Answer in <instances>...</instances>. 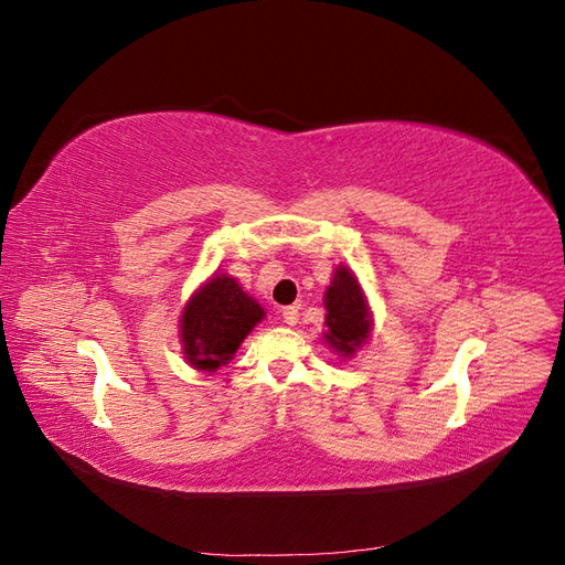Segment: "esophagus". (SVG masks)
Returning a JSON list of instances; mask_svg holds the SVG:
<instances>
[{
  "label": "esophagus",
  "instance_id": "obj_1",
  "mask_svg": "<svg viewBox=\"0 0 565 565\" xmlns=\"http://www.w3.org/2000/svg\"><path fill=\"white\" fill-rule=\"evenodd\" d=\"M282 322L285 324H297L299 322V309H297V306H287V309H282Z\"/></svg>",
  "mask_w": 565,
  "mask_h": 565
}]
</instances>
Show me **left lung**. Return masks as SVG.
Listing matches in <instances>:
<instances>
[{"mask_svg":"<svg viewBox=\"0 0 565 565\" xmlns=\"http://www.w3.org/2000/svg\"><path fill=\"white\" fill-rule=\"evenodd\" d=\"M322 303L328 311L324 313V324H328L324 341L337 355L353 358L367 344L374 322L363 287L349 266L339 264L334 268Z\"/></svg>","mask_w":565,"mask_h":565,"instance_id":"obj_1","label":"left lung"}]
</instances>
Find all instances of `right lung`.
<instances>
[{"label":"right lung","mask_w":565,"mask_h":565,"mask_svg":"<svg viewBox=\"0 0 565 565\" xmlns=\"http://www.w3.org/2000/svg\"><path fill=\"white\" fill-rule=\"evenodd\" d=\"M264 318V306L228 273L216 270L195 289L181 311L179 339L185 363L198 372H216L233 361L245 337Z\"/></svg>","instance_id":"1"}]
</instances>
